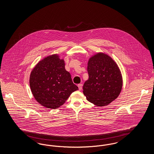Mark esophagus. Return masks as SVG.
<instances>
[{"instance_id": "1", "label": "esophagus", "mask_w": 154, "mask_h": 154, "mask_svg": "<svg viewBox=\"0 0 154 154\" xmlns=\"http://www.w3.org/2000/svg\"><path fill=\"white\" fill-rule=\"evenodd\" d=\"M82 84H79V85H78V87H79V89L80 91L82 90Z\"/></svg>"}]
</instances>
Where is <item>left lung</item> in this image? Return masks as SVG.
Wrapping results in <instances>:
<instances>
[{
    "instance_id": "obj_1",
    "label": "left lung",
    "mask_w": 154,
    "mask_h": 154,
    "mask_svg": "<svg viewBox=\"0 0 154 154\" xmlns=\"http://www.w3.org/2000/svg\"><path fill=\"white\" fill-rule=\"evenodd\" d=\"M88 78L83 85L87 100L99 107L109 104L119 95L122 77L116 62L108 55L99 52L88 62Z\"/></svg>"
}]
</instances>
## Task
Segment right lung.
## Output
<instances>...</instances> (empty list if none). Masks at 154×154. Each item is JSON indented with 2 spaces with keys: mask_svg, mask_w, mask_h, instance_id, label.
<instances>
[{
  "mask_svg": "<svg viewBox=\"0 0 154 154\" xmlns=\"http://www.w3.org/2000/svg\"><path fill=\"white\" fill-rule=\"evenodd\" d=\"M65 66L64 60L53 54L41 60L30 73L32 93L37 102L46 108H58L79 89Z\"/></svg>",
  "mask_w": 154,
  "mask_h": 154,
  "instance_id": "obj_1",
  "label": "right lung"
}]
</instances>
